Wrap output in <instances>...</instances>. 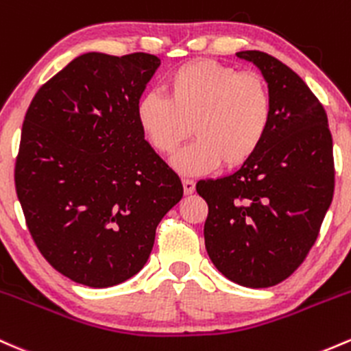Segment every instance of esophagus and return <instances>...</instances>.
I'll list each match as a JSON object with an SVG mask.
<instances>
[{"instance_id": "obj_1", "label": "esophagus", "mask_w": 351, "mask_h": 351, "mask_svg": "<svg viewBox=\"0 0 351 351\" xmlns=\"http://www.w3.org/2000/svg\"><path fill=\"white\" fill-rule=\"evenodd\" d=\"M183 190L184 195H191L195 191V182L190 178H183Z\"/></svg>"}]
</instances>
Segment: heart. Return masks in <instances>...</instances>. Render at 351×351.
I'll list each match as a JSON object with an SVG mask.
<instances>
[{"label": "heart", "mask_w": 351, "mask_h": 351, "mask_svg": "<svg viewBox=\"0 0 351 351\" xmlns=\"http://www.w3.org/2000/svg\"><path fill=\"white\" fill-rule=\"evenodd\" d=\"M136 121L146 141L168 156L191 133L196 140L173 158L178 171L196 175L238 168L260 152L273 121V96L260 75L213 60L173 69L167 96L148 91L136 103Z\"/></svg>", "instance_id": "1"}]
</instances>
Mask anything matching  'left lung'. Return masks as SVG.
<instances>
[{
    "label": "left lung",
    "instance_id": "1",
    "mask_svg": "<svg viewBox=\"0 0 351 351\" xmlns=\"http://www.w3.org/2000/svg\"><path fill=\"white\" fill-rule=\"evenodd\" d=\"M238 58L260 68L273 121L260 152L233 175L202 180L205 246L218 271L248 288L282 283L317 241L335 190L325 108L298 75L263 51Z\"/></svg>",
    "mask_w": 351,
    "mask_h": 351
}]
</instances>
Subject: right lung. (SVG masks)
Here are the masks:
<instances>
[{"instance_id":"right-lung-1","label":"right lung","mask_w":351,"mask_h":351,"mask_svg":"<svg viewBox=\"0 0 351 351\" xmlns=\"http://www.w3.org/2000/svg\"><path fill=\"white\" fill-rule=\"evenodd\" d=\"M158 66L148 53H86L48 80L25 114L18 199L41 255L76 283L108 288L136 275L183 196L136 121Z\"/></svg>"}]
</instances>
